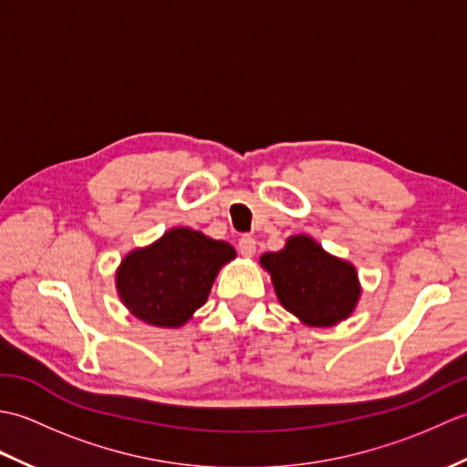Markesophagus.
<instances>
[{
    "label": "esophagus",
    "mask_w": 467,
    "mask_h": 467,
    "mask_svg": "<svg viewBox=\"0 0 467 467\" xmlns=\"http://www.w3.org/2000/svg\"><path fill=\"white\" fill-rule=\"evenodd\" d=\"M239 251L243 256H246V259H251V256L256 253V241L253 236H243L239 241Z\"/></svg>",
    "instance_id": "34e87169"
}]
</instances>
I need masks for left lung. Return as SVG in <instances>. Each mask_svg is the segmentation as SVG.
I'll use <instances>...</instances> for the list:
<instances>
[{
  "instance_id": "8db88e82",
  "label": "left lung",
  "mask_w": 467,
  "mask_h": 467,
  "mask_svg": "<svg viewBox=\"0 0 467 467\" xmlns=\"http://www.w3.org/2000/svg\"><path fill=\"white\" fill-rule=\"evenodd\" d=\"M271 275L276 299L309 327L349 319L361 296L355 265L327 253L309 234H293L276 253L259 259Z\"/></svg>"
}]
</instances>
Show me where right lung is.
Instances as JSON below:
<instances>
[{
  "instance_id": "1",
  "label": "right lung",
  "mask_w": 467,
  "mask_h": 467,
  "mask_svg": "<svg viewBox=\"0 0 467 467\" xmlns=\"http://www.w3.org/2000/svg\"><path fill=\"white\" fill-rule=\"evenodd\" d=\"M233 259L236 251L228 243L174 226L124 256L116 269V291L136 319L178 329L206 303L218 271Z\"/></svg>"
}]
</instances>
